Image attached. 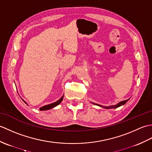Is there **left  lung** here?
Wrapping results in <instances>:
<instances>
[{
  "label": "left lung",
  "instance_id": "left-lung-1",
  "mask_svg": "<svg viewBox=\"0 0 152 152\" xmlns=\"http://www.w3.org/2000/svg\"><path fill=\"white\" fill-rule=\"evenodd\" d=\"M128 101H129V99L125 100V101H123L119 102V103H118L117 104H115V105H112V106H101V105L98 104H95V103H93V104H95V105H97V106H101V107L104 108H106V109H110V108H118V107H119V106H122V105L125 104V103L127 102Z\"/></svg>",
  "mask_w": 152,
  "mask_h": 152
}]
</instances>
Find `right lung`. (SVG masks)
<instances>
[{
    "label": "right lung",
    "mask_w": 152,
    "mask_h": 152,
    "mask_svg": "<svg viewBox=\"0 0 152 152\" xmlns=\"http://www.w3.org/2000/svg\"><path fill=\"white\" fill-rule=\"evenodd\" d=\"M63 96H61V98L59 100H58V101H56V102L51 103V104H48V105H46V106H42V107L40 108V110H50V109H51V108H53L54 107H56V106L59 105L60 104V103L61 102V101H63ZM25 103H26V102H25Z\"/></svg>",
    "instance_id": "obj_1"
}]
</instances>
